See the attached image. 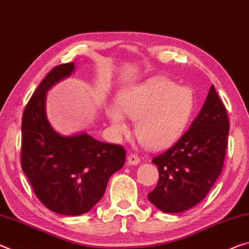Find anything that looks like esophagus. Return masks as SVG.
<instances>
[{
  "instance_id": "1",
  "label": "esophagus",
  "mask_w": 249,
  "mask_h": 249,
  "mask_svg": "<svg viewBox=\"0 0 249 249\" xmlns=\"http://www.w3.org/2000/svg\"><path fill=\"white\" fill-rule=\"evenodd\" d=\"M140 161H141V158L138 157L137 155H135V154L128 155V157H127V165H129V166H136V165H138V163H140Z\"/></svg>"
}]
</instances>
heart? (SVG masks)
<instances>
[{
  "label": "heart",
  "instance_id": "1",
  "mask_svg": "<svg viewBox=\"0 0 249 249\" xmlns=\"http://www.w3.org/2000/svg\"><path fill=\"white\" fill-rule=\"evenodd\" d=\"M195 107L196 99L191 89L179 87L165 77H155L122 90L119 105H109L107 115L119 136L128 132L124 114L137 121L135 134L141 144L151 150H160L182 136Z\"/></svg>",
  "mask_w": 249,
  "mask_h": 249
}]
</instances>
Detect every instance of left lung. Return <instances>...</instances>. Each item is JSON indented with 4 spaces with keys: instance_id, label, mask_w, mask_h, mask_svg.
<instances>
[{
    "instance_id": "1",
    "label": "left lung",
    "mask_w": 249,
    "mask_h": 249,
    "mask_svg": "<svg viewBox=\"0 0 249 249\" xmlns=\"http://www.w3.org/2000/svg\"><path fill=\"white\" fill-rule=\"evenodd\" d=\"M229 130L225 107L212 86L190 128L154 157L159 179L148 193L150 203L166 213H180L200 203L222 172Z\"/></svg>"
}]
</instances>
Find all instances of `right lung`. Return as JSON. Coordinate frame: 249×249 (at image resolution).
Segmentation results:
<instances>
[{"mask_svg": "<svg viewBox=\"0 0 249 249\" xmlns=\"http://www.w3.org/2000/svg\"><path fill=\"white\" fill-rule=\"evenodd\" d=\"M74 64L54 67L37 87L24 109L20 165L46 208L62 215L89 212L103 196L109 177L125 163V149L87 133L62 136L46 115V93L68 78Z\"/></svg>", "mask_w": 249, "mask_h": 249, "instance_id": "add662e5", "label": "right lung"}]
</instances>
